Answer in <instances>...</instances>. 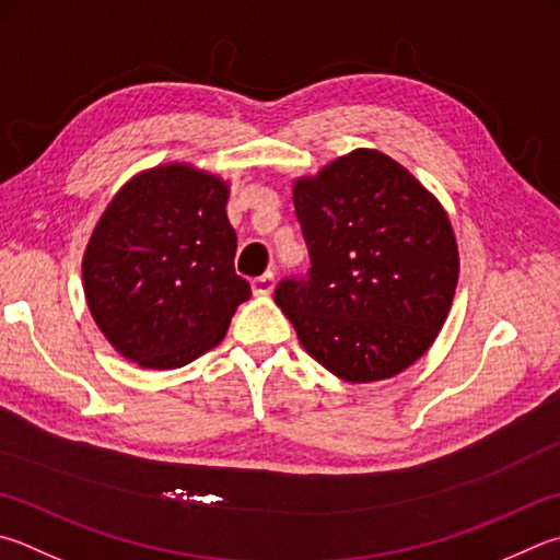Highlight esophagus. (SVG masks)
Here are the masks:
<instances>
[{
    "label": "esophagus",
    "mask_w": 560,
    "mask_h": 560,
    "mask_svg": "<svg viewBox=\"0 0 560 560\" xmlns=\"http://www.w3.org/2000/svg\"><path fill=\"white\" fill-rule=\"evenodd\" d=\"M273 287H277V277H273V271L261 273V277H257V279L252 281V291L257 293V296H269V293L273 291Z\"/></svg>",
    "instance_id": "34e87169"
}]
</instances>
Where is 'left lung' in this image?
<instances>
[{
    "mask_svg": "<svg viewBox=\"0 0 560 560\" xmlns=\"http://www.w3.org/2000/svg\"><path fill=\"white\" fill-rule=\"evenodd\" d=\"M311 254L273 301L303 348L352 384L389 380L431 348L457 287V245L439 200L382 151L354 149L293 183Z\"/></svg>",
    "mask_w": 560,
    "mask_h": 560,
    "instance_id": "left-lung-1",
    "label": "left lung"
}]
</instances>
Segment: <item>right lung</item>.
Returning <instances> with one entry per match:
<instances>
[{
	"label": "right lung",
	"mask_w": 560,
	"mask_h": 560,
	"mask_svg": "<svg viewBox=\"0 0 560 560\" xmlns=\"http://www.w3.org/2000/svg\"><path fill=\"white\" fill-rule=\"evenodd\" d=\"M228 183L188 164L121 186L83 257L88 308L121 358L176 370L225 338L252 296L235 273Z\"/></svg>",
	"instance_id": "add662e5"
}]
</instances>
